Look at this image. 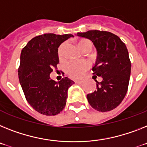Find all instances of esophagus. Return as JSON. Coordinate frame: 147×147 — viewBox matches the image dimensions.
Segmentation results:
<instances>
[{
  "label": "esophagus",
  "mask_w": 147,
  "mask_h": 147,
  "mask_svg": "<svg viewBox=\"0 0 147 147\" xmlns=\"http://www.w3.org/2000/svg\"><path fill=\"white\" fill-rule=\"evenodd\" d=\"M75 82H76V84H82L84 81H76Z\"/></svg>",
  "instance_id": "esophagus-1"
}]
</instances>
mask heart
Segmentation results:
<instances>
[{
    "mask_svg": "<svg viewBox=\"0 0 147 147\" xmlns=\"http://www.w3.org/2000/svg\"><path fill=\"white\" fill-rule=\"evenodd\" d=\"M80 49L82 51L89 49L90 51L92 49V44L88 39H81L78 42ZM65 44H62L58 49V55L60 57L63 56V49ZM89 64L85 60L76 61V60H70L66 63L64 66L65 72L68 76L72 78H81L84 75V72L88 69Z\"/></svg>",
    "mask_w": 147,
    "mask_h": 147,
    "instance_id": "1",
    "label": "heart"
}]
</instances>
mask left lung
Instances as JSON below:
<instances>
[{
	"label": "left lung",
	"mask_w": 147,
	"mask_h": 147,
	"mask_svg": "<svg viewBox=\"0 0 147 147\" xmlns=\"http://www.w3.org/2000/svg\"><path fill=\"white\" fill-rule=\"evenodd\" d=\"M77 36L91 40L96 47V62L92 70L95 76L102 78L101 82L95 80L96 90L87 94L89 104L98 111H111L121 103L129 87L131 62L125 43L111 32L97 30Z\"/></svg>",
	"instance_id": "8db88e82"
}]
</instances>
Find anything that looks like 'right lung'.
<instances>
[{
    "label": "right lung",
    "instance_id": "1",
    "mask_svg": "<svg viewBox=\"0 0 147 147\" xmlns=\"http://www.w3.org/2000/svg\"><path fill=\"white\" fill-rule=\"evenodd\" d=\"M71 34H45L30 40L22 50L18 78L32 108L47 116L57 115L66 103L68 90L75 82L67 77L59 82L51 79L59 63L58 48Z\"/></svg>",
    "mask_w": 147,
    "mask_h": 147
}]
</instances>
